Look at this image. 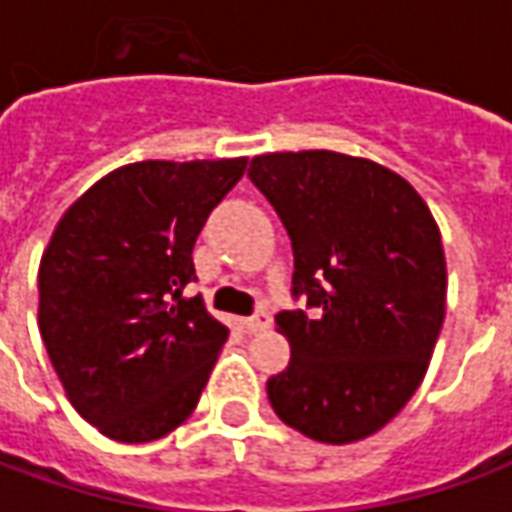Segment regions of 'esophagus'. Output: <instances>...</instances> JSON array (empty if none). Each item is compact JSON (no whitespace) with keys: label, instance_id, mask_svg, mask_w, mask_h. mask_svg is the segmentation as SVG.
Returning <instances> with one entry per match:
<instances>
[{"label":"esophagus","instance_id":"34e87169","mask_svg":"<svg viewBox=\"0 0 512 512\" xmlns=\"http://www.w3.org/2000/svg\"><path fill=\"white\" fill-rule=\"evenodd\" d=\"M268 326H271V318H268V312H257V315H252V318H246V321H244V329L249 334L266 332Z\"/></svg>","mask_w":512,"mask_h":512}]
</instances>
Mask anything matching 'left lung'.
Here are the masks:
<instances>
[{"label": "left lung", "instance_id": "left-lung-1", "mask_svg": "<svg viewBox=\"0 0 512 512\" xmlns=\"http://www.w3.org/2000/svg\"><path fill=\"white\" fill-rule=\"evenodd\" d=\"M249 178L293 244L279 312L290 365L268 378L277 417L307 439L351 444L400 414L425 378L447 310L439 224L417 189L378 161L334 150L263 153Z\"/></svg>", "mask_w": 512, "mask_h": 512}]
</instances>
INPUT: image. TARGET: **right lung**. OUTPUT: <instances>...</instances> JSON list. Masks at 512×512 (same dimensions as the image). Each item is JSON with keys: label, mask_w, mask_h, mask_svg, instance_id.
<instances>
[{"label": "right lung", "mask_w": 512, "mask_h": 512, "mask_svg": "<svg viewBox=\"0 0 512 512\" xmlns=\"http://www.w3.org/2000/svg\"><path fill=\"white\" fill-rule=\"evenodd\" d=\"M246 158L112 169L54 227L38 268V326L71 406L142 444L197 408L230 329L186 296L191 249Z\"/></svg>", "instance_id": "obj_1"}]
</instances>
